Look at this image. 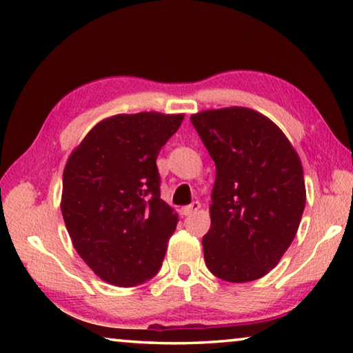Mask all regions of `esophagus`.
<instances>
[{"label": "esophagus", "instance_id": "1", "mask_svg": "<svg viewBox=\"0 0 353 353\" xmlns=\"http://www.w3.org/2000/svg\"><path fill=\"white\" fill-rule=\"evenodd\" d=\"M199 208H201V204H199V201H193L192 204H188V206L181 209V215H190L193 212H196Z\"/></svg>", "mask_w": 353, "mask_h": 353}]
</instances>
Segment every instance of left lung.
I'll return each instance as SVG.
<instances>
[{
    "instance_id": "8db88e82",
    "label": "left lung",
    "mask_w": 353,
    "mask_h": 353,
    "mask_svg": "<svg viewBox=\"0 0 353 353\" xmlns=\"http://www.w3.org/2000/svg\"><path fill=\"white\" fill-rule=\"evenodd\" d=\"M190 120L215 163L204 261L222 281H256L296 236L306 204L301 160L282 130L254 109L203 110Z\"/></svg>"
}]
</instances>
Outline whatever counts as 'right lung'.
Here are the masks:
<instances>
[{"label":"right lung","instance_id":"obj_1","mask_svg":"<svg viewBox=\"0 0 353 353\" xmlns=\"http://www.w3.org/2000/svg\"><path fill=\"white\" fill-rule=\"evenodd\" d=\"M183 114H119L88 131L63 171L61 214L72 245L112 285L134 287L161 268L179 222L160 198L157 157Z\"/></svg>","mask_w":353,"mask_h":353}]
</instances>
